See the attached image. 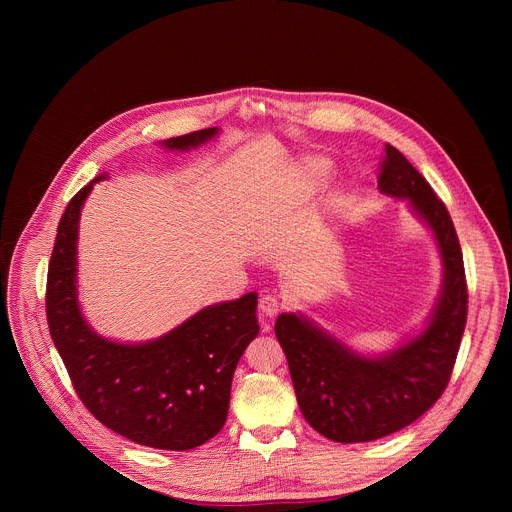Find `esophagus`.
<instances>
[{
  "instance_id": "obj_1",
  "label": "esophagus",
  "mask_w": 512,
  "mask_h": 512,
  "mask_svg": "<svg viewBox=\"0 0 512 512\" xmlns=\"http://www.w3.org/2000/svg\"><path fill=\"white\" fill-rule=\"evenodd\" d=\"M281 308H283V302L277 296H273V294H265L259 300V310L267 318H275L281 312ZM265 330H267V326H265Z\"/></svg>"
}]
</instances>
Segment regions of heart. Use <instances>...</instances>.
<instances>
[{
	"label": "heart",
	"instance_id": "heart-1",
	"mask_svg": "<svg viewBox=\"0 0 512 512\" xmlns=\"http://www.w3.org/2000/svg\"><path fill=\"white\" fill-rule=\"evenodd\" d=\"M308 172H310L314 178H322V176L328 172V166H326L322 160H314V162H310Z\"/></svg>",
	"mask_w": 512,
	"mask_h": 512
}]
</instances>
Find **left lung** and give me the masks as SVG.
<instances>
[{
    "label": "left lung",
    "instance_id": "obj_1",
    "mask_svg": "<svg viewBox=\"0 0 512 512\" xmlns=\"http://www.w3.org/2000/svg\"><path fill=\"white\" fill-rule=\"evenodd\" d=\"M381 194L407 200L429 229L442 261V287L423 328L393 350L364 354L302 312H283L275 336L306 421L338 444L373 442L421 417L442 397L466 326L462 249L444 202L409 160L385 145Z\"/></svg>",
    "mask_w": 512,
    "mask_h": 512
}]
</instances>
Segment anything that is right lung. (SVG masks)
I'll return each mask as SVG.
<instances>
[{
	"label": "right lung",
	"mask_w": 512,
	"mask_h": 512,
	"mask_svg": "<svg viewBox=\"0 0 512 512\" xmlns=\"http://www.w3.org/2000/svg\"><path fill=\"white\" fill-rule=\"evenodd\" d=\"M218 127L160 141L164 150L188 152L218 135ZM72 198L60 218L48 265L46 316L54 346L85 407L127 440L184 452L223 429L233 375L259 334L257 294L212 304L145 342H117L87 322L79 302V221L93 186Z\"/></svg>",
	"instance_id": "right-lung-1"
}]
</instances>
